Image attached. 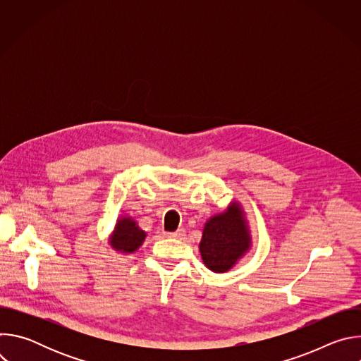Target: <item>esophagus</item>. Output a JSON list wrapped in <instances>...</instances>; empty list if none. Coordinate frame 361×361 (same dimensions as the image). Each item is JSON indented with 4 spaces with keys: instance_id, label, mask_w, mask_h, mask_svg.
<instances>
[{
    "instance_id": "obj_1",
    "label": "esophagus",
    "mask_w": 361,
    "mask_h": 361,
    "mask_svg": "<svg viewBox=\"0 0 361 361\" xmlns=\"http://www.w3.org/2000/svg\"><path fill=\"white\" fill-rule=\"evenodd\" d=\"M184 230L183 228H178L177 231H173V233H164V235L167 237H171V238H181L184 235Z\"/></svg>"
}]
</instances>
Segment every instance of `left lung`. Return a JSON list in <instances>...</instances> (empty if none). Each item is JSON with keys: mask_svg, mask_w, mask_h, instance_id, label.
Segmentation results:
<instances>
[{"mask_svg": "<svg viewBox=\"0 0 361 361\" xmlns=\"http://www.w3.org/2000/svg\"><path fill=\"white\" fill-rule=\"evenodd\" d=\"M251 247V234L244 212L233 201L224 213L213 216L204 226L200 241L202 263L214 273H226Z\"/></svg>", "mask_w": 361, "mask_h": 361, "instance_id": "obj_1", "label": "left lung"}]
</instances>
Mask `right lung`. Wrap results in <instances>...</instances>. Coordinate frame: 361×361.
Segmentation results:
<instances>
[{"label":"right lung","instance_id":"obj_1","mask_svg":"<svg viewBox=\"0 0 361 361\" xmlns=\"http://www.w3.org/2000/svg\"><path fill=\"white\" fill-rule=\"evenodd\" d=\"M145 231L131 217H121L117 220L114 231L110 237V244L116 251L130 254L138 250L145 240Z\"/></svg>","mask_w":361,"mask_h":361}]
</instances>
